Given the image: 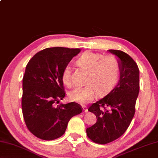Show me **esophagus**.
Masks as SVG:
<instances>
[{"label": "esophagus", "instance_id": "obj_1", "mask_svg": "<svg viewBox=\"0 0 158 158\" xmlns=\"http://www.w3.org/2000/svg\"><path fill=\"white\" fill-rule=\"evenodd\" d=\"M82 108H83V111H84V112H88V109H87V107H86V106H82Z\"/></svg>", "mask_w": 158, "mask_h": 158}]
</instances>
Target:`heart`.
Masks as SVG:
<instances>
[{"mask_svg": "<svg viewBox=\"0 0 158 158\" xmlns=\"http://www.w3.org/2000/svg\"><path fill=\"white\" fill-rule=\"evenodd\" d=\"M77 65L87 71L86 86L78 87L68 93L70 101L80 104H86L94 98L96 94L104 95L116 86L120 74L118 59L112 55L103 56L91 51L84 52L77 60ZM62 81L67 86L72 85L71 69L64 67Z\"/></svg>", "mask_w": 158, "mask_h": 158, "instance_id": "heart-1", "label": "heart"}]
</instances>
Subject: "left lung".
Here are the masks:
<instances>
[{
	"label": "left lung",
	"mask_w": 158,
	"mask_h": 158,
	"mask_svg": "<svg viewBox=\"0 0 158 158\" xmlns=\"http://www.w3.org/2000/svg\"><path fill=\"white\" fill-rule=\"evenodd\" d=\"M120 64V77L117 86L104 98L89 107L97 122L86 129L90 139L106 144L119 138L126 131L135 114L139 93V69L128 54L118 50H108Z\"/></svg>",
	"instance_id": "left-lung-1"
}]
</instances>
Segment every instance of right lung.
<instances>
[{"label":"right lung","instance_id":"add662e5","mask_svg":"<svg viewBox=\"0 0 158 158\" xmlns=\"http://www.w3.org/2000/svg\"><path fill=\"white\" fill-rule=\"evenodd\" d=\"M80 51L48 48L27 64L22 79V113L27 128L39 139L51 141L62 136L69 119L82 112L77 102L59 104L65 96L62 71Z\"/></svg>","mask_w":158,"mask_h":158}]
</instances>
